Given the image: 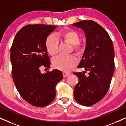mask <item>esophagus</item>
Here are the masks:
<instances>
[{
    "label": "esophagus",
    "mask_w": 126,
    "mask_h": 126,
    "mask_svg": "<svg viewBox=\"0 0 126 126\" xmlns=\"http://www.w3.org/2000/svg\"><path fill=\"white\" fill-rule=\"evenodd\" d=\"M63 78L67 77L68 76H69V75H70V74H69V73H67V72H63Z\"/></svg>",
    "instance_id": "obj_1"
}]
</instances>
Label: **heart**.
Here are the masks:
<instances>
[{
	"mask_svg": "<svg viewBox=\"0 0 126 126\" xmlns=\"http://www.w3.org/2000/svg\"><path fill=\"white\" fill-rule=\"evenodd\" d=\"M59 36L63 41L72 45L74 51L76 53L81 54L84 51V47L80 43V35L75 31L68 29L61 32ZM59 41L57 37L50 34L45 41V48L49 55L54 57L58 53ZM79 60L75 55L69 56H58L52 60V66L58 70L68 72L78 63Z\"/></svg>",
	"mask_w": 126,
	"mask_h": 126,
	"instance_id": "b5f03b06",
	"label": "heart"
}]
</instances>
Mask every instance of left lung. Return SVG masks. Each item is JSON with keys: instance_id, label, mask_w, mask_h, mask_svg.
I'll list each match as a JSON object with an SVG mask.
<instances>
[{"instance_id": "obj_1", "label": "left lung", "mask_w": 126, "mask_h": 126, "mask_svg": "<svg viewBox=\"0 0 126 126\" xmlns=\"http://www.w3.org/2000/svg\"><path fill=\"white\" fill-rule=\"evenodd\" d=\"M82 28L86 37V46L78 68L88 71V75L74 72L79 82L74 88V98L80 105L90 106L103 98L108 92L114 71V47L109 35L92 20L74 23Z\"/></svg>"}]
</instances>
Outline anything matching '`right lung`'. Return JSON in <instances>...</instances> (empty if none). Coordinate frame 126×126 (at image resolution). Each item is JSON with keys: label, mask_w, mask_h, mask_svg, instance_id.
I'll list each match as a JSON object with an SVG mask.
<instances>
[{"label": "right lung", "mask_w": 126, "mask_h": 126, "mask_svg": "<svg viewBox=\"0 0 126 126\" xmlns=\"http://www.w3.org/2000/svg\"><path fill=\"white\" fill-rule=\"evenodd\" d=\"M55 28L47 24H28L18 31L11 47L13 82L22 98L34 106L50 104L55 97L56 85L63 78L61 71L57 69L40 72L41 67L50 68L45 41Z\"/></svg>", "instance_id": "obj_1"}]
</instances>
